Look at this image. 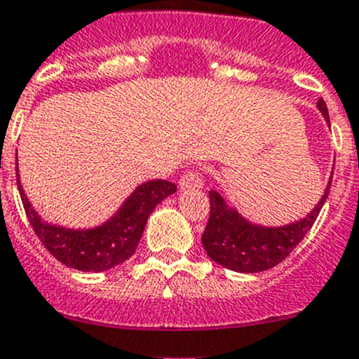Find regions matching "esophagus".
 I'll return each mask as SVG.
<instances>
[{
  "instance_id": "34e87169",
  "label": "esophagus",
  "mask_w": 359,
  "mask_h": 359,
  "mask_svg": "<svg viewBox=\"0 0 359 359\" xmlns=\"http://www.w3.org/2000/svg\"><path fill=\"white\" fill-rule=\"evenodd\" d=\"M203 175L200 172H196V170H189V172L184 173L182 177H180V189L182 191H193V189H201L203 187Z\"/></svg>"
}]
</instances>
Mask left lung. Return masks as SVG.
<instances>
[{
	"mask_svg": "<svg viewBox=\"0 0 359 359\" xmlns=\"http://www.w3.org/2000/svg\"><path fill=\"white\" fill-rule=\"evenodd\" d=\"M318 109L330 125V116L323 99L318 100ZM330 186L332 179L328 180L325 194L313 212L307 213L304 219L280 227L257 226L250 222L238 213V210L227 206L217 191H210V219L201 236L203 248L210 259L236 273H260L271 269L287 259L309 233L327 201Z\"/></svg>",
	"mask_w": 359,
	"mask_h": 359,
	"instance_id": "obj_1",
	"label": "left lung"
}]
</instances>
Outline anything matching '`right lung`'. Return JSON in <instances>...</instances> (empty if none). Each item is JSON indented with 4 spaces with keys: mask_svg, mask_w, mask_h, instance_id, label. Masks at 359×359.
<instances>
[{
    "mask_svg": "<svg viewBox=\"0 0 359 359\" xmlns=\"http://www.w3.org/2000/svg\"><path fill=\"white\" fill-rule=\"evenodd\" d=\"M17 186L25 215L39 241L59 262L85 273H102L130 259L142 238L151 212L177 191L175 184L168 180H147L126 198L109 220L90 229H69L46 222L38 215L25 196L19 170Z\"/></svg>",
    "mask_w": 359,
    "mask_h": 359,
    "instance_id": "obj_1",
    "label": "right lung"
}]
</instances>
